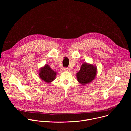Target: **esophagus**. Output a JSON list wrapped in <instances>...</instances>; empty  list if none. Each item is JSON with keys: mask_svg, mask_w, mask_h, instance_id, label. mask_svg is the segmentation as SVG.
<instances>
[{"mask_svg": "<svg viewBox=\"0 0 131 131\" xmlns=\"http://www.w3.org/2000/svg\"><path fill=\"white\" fill-rule=\"evenodd\" d=\"M64 70L66 71H68L70 70V69H69V68H68V67H64Z\"/></svg>", "mask_w": 131, "mask_h": 131, "instance_id": "obj_1", "label": "esophagus"}]
</instances>
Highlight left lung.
<instances>
[{"instance_id":"1","label":"left lung","mask_w":131,"mask_h":131,"mask_svg":"<svg viewBox=\"0 0 131 131\" xmlns=\"http://www.w3.org/2000/svg\"><path fill=\"white\" fill-rule=\"evenodd\" d=\"M97 73V68L91 65L86 63L82 64L77 77L78 82L82 85L89 83L95 78Z\"/></svg>"}]
</instances>
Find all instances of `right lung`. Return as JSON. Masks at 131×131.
Segmentation results:
<instances>
[{"instance_id":"obj_1","label":"right lung","mask_w":131,"mask_h":131,"mask_svg":"<svg viewBox=\"0 0 131 131\" xmlns=\"http://www.w3.org/2000/svg\"><path fill=\"white\" fill-rule=\"evenodd\" d=\"M56 75V73L52 70L50 66L47 65L41 69L39 72V76L41 79L46 82L52 81L54 79Z\"/></svg>"}]
</instances>
